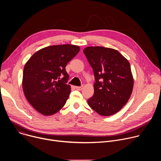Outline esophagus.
<instances>
[{
  "instance_id": "obj_1",
  "label": "esophagus",
  "mask_w": 161,
  "mask_h": 161,
  "mask_svg": "<svg viewBox=\"0 0 161 161\" xmlns=\"http://www.w3.org/2000/svg\"><path fill=\"white\" fill-rule=\"evenodd\" d=\"M75 88L78 90H81L83 89V86H75Z\"/></svg>"
}]
</instances>
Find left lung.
<instances>
[{"mask_svg": "<svg viewBox=\"0 0 161 161\" xmlns=\"http://www.w3.org/2000/svg\"><path fill=\"white\" fill-rule=\"evenodd\" d=\"M95 77L94 94L87 101L100 115L110 116L129 101L134 80L129 61L117 50L102 47L83 50Z\"/></svg>", "mask_w": 161, "mask_h": 161, "instance_id": "8db88e82", "label": "left lung"}]
</instances>
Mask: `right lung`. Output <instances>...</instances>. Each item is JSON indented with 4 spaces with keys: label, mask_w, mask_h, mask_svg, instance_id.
<instances>
[{
    "label": "right lung",
    "mask_w": 161,
    "mask_h": 161,
    "mask_svg": "<svg viewBox=\"0 0 161 161\" xmlns=\"http://www.w3.org/2000/svg\"><path fill=\"white\" fill-rule=\"evenodd\" d=\"M80 52L73 44L50 46L36 52L25 64L22 85L28 102L43 115L58 112L71 92L67 63Z\"/></svg>",
    "instance_id": "add662e5"
}]
</instances>
